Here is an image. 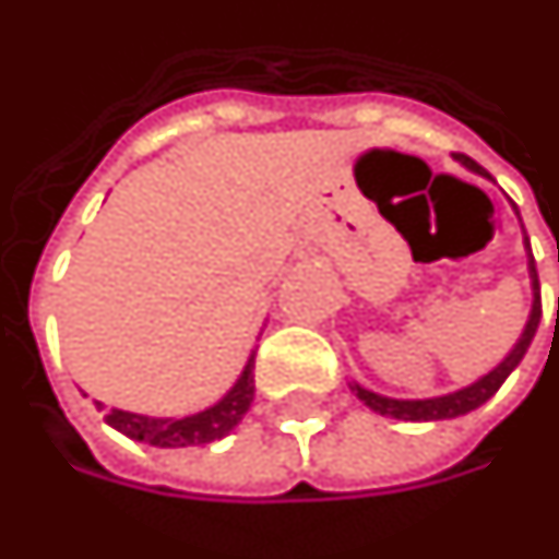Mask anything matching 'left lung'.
<instances>
[{
  "label": "left lung",
  "instance_id": "obj_1",
  "mask_svg": "<svg viewBox=\"0 0 559 559\" xmlns=\"http://www.w3.org/2000/svg\"><path fill=\"white\" fill-rule=\"evenodd\" d=\"M460 166H466L475 175H484V169L469 159L466 154H460L456 157ZM526 245V269H530V284H533V308H530V318H526V326L521 338L514 342L509 354L502 357V362H497L493 369L487 374H481L478 381H472L466 388L454 390V393H442V396H429V400H393V396H381V393H374V390L360 388L357 381H350V390L357 393V400L362 405H369L372 412L384 417H396V420H451V417L460 415H469L475 412L478 405L490 400L499 388H502V381L509 378L514 369H518V362L524 360L526 347L533 342V335L538 330V320H542V299H538V275H536V260H533V251H530V239H524ZM559 260V257H557ZM559 302V299H557ZM557 318H559V306H557Z\"/></svg>",
  "mask_w": 559,
  "mask_h": 559
}]
</instances>
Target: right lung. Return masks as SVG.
<instances>
[{
  "instance_id": "1",
  "label": "right lung",
  "mask_w": 559,
  "mask_h": 559,
  "mask_svg": "<svg viewBox=\"0 0 559 559\" xmlns=\"http://www.w3.org/2000/svg\"><path fill=\"white\" fill-rule=\"evenodd\" d=\"M253 402V354L245 362V369L236 378V384L226 390L221 400L202 408L197 415L187 417H151L135 415V412H123V408H111L105 420L130 436L135 442L154 444V448H187V444H209L229 436L239 427V420L248 415ZM96 408L103 412V402H96Z\"/></svg>"
}]
</instances>
